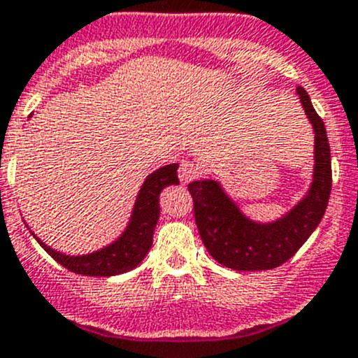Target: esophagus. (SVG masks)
Masks as SVG:
<instances>
[{"label":"esophagus","instance_id":"obj_1","mask_svg":"<svg viewBox=\"0 0 358 358\" xmlns=\"http://www.w3.org/2000/svg\"><path fill=\"white\" fill-rule=\"evenodd\" d=\"M199 165H196L193 159H182L181 165H179V177H181L182 182H192L199 177Z\"/></svg>","mask_w":358,"mask_h":358}]
</instances>
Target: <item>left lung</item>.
<instances>
[{"label": "left lung", "instance_id": "1", "mask_svg": "<svg viewBox=\"0 0 358 358\" xmlns=\"http://www.w3.org/2000/svg\"><path fill=\"white\" fill-rule=\"evenodd\" d=\"M297 93L315 130V176L308 196L294 210L274 223L260 224L244 217L216 181L206 179L188 185L203 246L224 267L268 271L283 265L301 250L325 214L332 188L329 138L309 94L301 86Z\"/></svg>", "mask_w": 358, "mask_h": 358}]
</instances>
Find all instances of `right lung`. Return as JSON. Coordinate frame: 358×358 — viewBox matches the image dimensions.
I'll use <instances>...</instances> for the list:
<instances>
[{
  "mask_svg": "<svg viewBox=\"0 0 358 358\" xmlns=\"http://www.w3.org/2000/svg\"><path fill=\"white\" fill-rule=\"evenodd\" d=\"M169 185H179L177 179V165H166L156 170L145 179L141 193L135 202L131 221L126 232L110 246L84 255V257H68L50 250L40 239V246L68 271L83 275H115L128 272L137 267L152 246V232L159 217V192Z\"/></svg>",
  "mask_w": 358,
  "mask_h": 358,
  "instance_id": "1",
  "label": "right lung"
}]
</instances>
